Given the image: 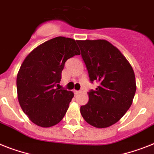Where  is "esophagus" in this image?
Masks as SVG:
<instances>
[{"label": "esophagus", "mask_w": 154, "mask_h": 154, "mask_svg": "<svg viewBox=\"0 0 154 154\" xmlns=\"http://www.w3.org/2000/svg\"><path fill=\"white\" fill-rule=\"evenodd\" d=\"M80 93V91H76V90H74V94H79Z\"/></svg>", "instance_id": "1"}]
</instances>
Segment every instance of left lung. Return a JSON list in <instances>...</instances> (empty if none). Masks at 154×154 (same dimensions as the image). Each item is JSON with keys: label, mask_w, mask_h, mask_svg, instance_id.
Here are the masks:
<instances>
[{"label": "left lung", "mask_w": 154, "mask_h": 154, "mask_svg": "<svg viewBox=\"0 0 154 154\" xmlns=\"http://www.w3.org/2000/svg\"><path fill=\"white\" fill-rule=\"evenodd\" d=\"M91 82L99 83L88 93L80 112L89 124L110 127L124 116L136 91L134 71L121 52L106 40L77 41Z\"/></svg>", "instance_id": "left-lung-1"}]
</instances>
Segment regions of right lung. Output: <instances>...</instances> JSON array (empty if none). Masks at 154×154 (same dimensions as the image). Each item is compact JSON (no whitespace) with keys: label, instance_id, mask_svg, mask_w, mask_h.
<instances>
[{"label":"right lung","instance_id":"1","mask_svg":"<svg viewBox=\"0 0 154 154\" xmlns=\"http://www.w3.org/2000/svg\"><path fill=\"white\" fill-rule=\"evenodd\" d=\"M79 54L74 39L57 37L25 58L16 79L18 100L34 124L49 128L61 121L74 94L57 86L67 60Z\"/></svg>","mask_w":154,"mask_h":154}]
</instances>
